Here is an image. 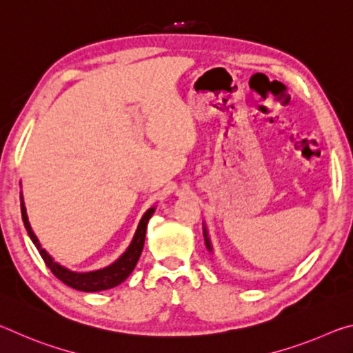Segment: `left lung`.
<instances>
[{"instance_id": "obj_1", "label": "left lung", "mask_w": 353, "mask_h": 353, "mask_svg": "<svg viewBox=\"0 0 353 353\" xmlns=\"http://www.w3.org/2000/svg\"><path fill=\"white\" fill-rule=\"evenodd\" d=\"M204 240H205V246H207V249L210 250V252H213V249H212V243H210V238H208V234H207L205 225H204Z\"/></svg>"}]
</instances>
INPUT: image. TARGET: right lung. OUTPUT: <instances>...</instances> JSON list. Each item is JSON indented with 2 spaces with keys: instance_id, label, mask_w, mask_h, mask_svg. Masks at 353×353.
I'll use <instances>...</instances> for the list:
<instances>
[{
  "instance_id": "right-lung-1",
  "label": "right lung",
  "mask_w": 353,
  "mask_h": 353,
  "mask_svg": "<svg viewBox=\"0 0 353 353\" xmlns=\"http://www.w3.org/2000/svg\"><path fill=\"white\" fill-rule=\"evenodd\" d=\"M21 201V218L23 223H25V227L28 230V235L31 236L32 243L35 244V248L41 255V259L46 263V266L50 268L51 272L54 276L63 282L65 285L71 286L77 291H85V292H94V291H104V290H110L115 288L117 285L123 283L126 280L130 272L134 271V268L139 261L143 246H145V238H146V227L149 219L155 212V207H151L149 210L143 214V218L140 219V224L137 227V232L132 238V243L129 244V248L117 261H113L112 265H109L107 268H103V270L98 271H90V272H76L71 271L68 268H65L62 265H59L57 261H54V259L46 252V250L41 248L40 241L37 240V236L31 229V224H29L28 219V213H26V207L25 202H23V194L20 196Z\"/></svg>"
}]
</instances>
